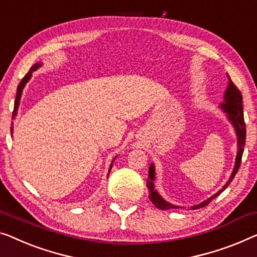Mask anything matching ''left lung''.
Instances as JSON below:
<instances>
[{"mask_svg": "<svg viewBox=\"0 0 257 257\" xmlns=\"http://www.w3.org/2000/svg\"><path fill=\"white\" fill-rule=\"evenodd\" d=\"M220 107L222 111L227 114L229 121L232 122L234 128H235L236 137H237V153H236V159H235V166H234V169L230 175L229 180L227 183H226L224 187H222L221 190H219L217 193H214L211 198L204 200L203 203L198 204V205H193L191 209L197 210L199 207H204L209 204L212 199L218 197L220 193L225 190L226 188L228 187V184L232 182V180L235 176L237 170L240 168L241 165V159H242L243 154V147L244 144H246V124H244V118H243V106H242V95L235 84L233 83V81L230 80L228 75V87L225 91V102L220 104ZM148 176L150 178L147 180V188L150 190V199L152 203L158 207L160 210H169V209H178V206H175L173 204L166 202L165 199L162 198L161 196L159 195L158 191L154 189V180H155V169L154 165L152 163L150 166V170H148Z\"/></svg>", "mask_w": 257, "mask_h": 257, "instance_id": "8db88e82", "label": "left lung"}]
</instances>
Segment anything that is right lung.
I'll use <instances>...</instances> for the list:
<instances>
[{"instance_id": "right-lung-1", "label": "right lung", "mask_w": 257, "mask_h": 257, "mask_svg": "<svg viewBox=\"0 0 257 257\" xmlns=\"http://www.w3.org/2000/svg\"><path fill=\"white\" fill-rule=\"evenodd\" d=\"M40 66H42V64H40V62H37V64L33 65V66L31 67V68H30L29 73L27 74V75H25V76L23 77V79H22L21 83L18 84V87H17V95H16V99H15V105H14V111H13V118L16 117V114H17L18 105H20V101H21V96H22V92H23V89H24V87H25V84L28 83V81H29L30 79H31L32 72H35V70L38 69ZM11 133H13V127H11ZM114 159H116V158H114ZM114 159L112 160V163H113V161H114ZM112 163H111L110 169H111V167H112ZM109 172H110V170H109Z\"/></svg>"}]
</instances>
